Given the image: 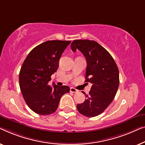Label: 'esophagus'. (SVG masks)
Here are the masks:
<instances>
[{
	"label": "esophagus",
	"instance_id": "obj_1",
	"mask_svg": "<svg viewBox=\"0 0 145 145\" xmlns=\"http://www.w3.org/2000/svg\"><path fill=\"white\" fill-rule=\"evenodd\" d=\"M77 91H77L76 89L73 88V87H71V88H70V92L71 93H77Z\"/></svg>",
	"mask_w": 145,
	"mask_h": 145
}]
</instances>
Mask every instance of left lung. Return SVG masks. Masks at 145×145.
<instances>
[{
	"label": "left lung",
	"mask_w": 145,
	"mask_h": 145,
	"mask_svg": "<svg viewBox=\"0 0 145 145\" xmlns=\"http://www.w3.org/2000/svg\"><path fill=\"white\" fill-rule=\"evenodd\" d=\"M73 52L80 50L87 60L85 82L92 84L83 103L77 105L79 112L87 117L103 113L110 105L120 84L119 70L112 56L95 40H75L71 44Z\"/></svg>",
	"instance_id": "1"
}]
</instances>
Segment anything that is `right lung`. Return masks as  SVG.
I'll return each instance as SVG.
<instances>
[{
  "mask_svg": "<svg viewBox=\"0 0 145 145\" xmlns=\"http://www.w3.org/2000/svg\"><path fill=\"white\" fill-rule=\"evenodd\" d=\"M69 40H52L42 42L29 53L19 75L20 90L26 104L34 112L49 115L58 108L63 95L70 92L66 85H48L56 72L61 55L70 44Z\"/></svg>",
  "mask_w": 145,
  "mask_h": 145,
  "instance_id": "right-lung-1",
  "label": "right lung"
}]
</instances>
